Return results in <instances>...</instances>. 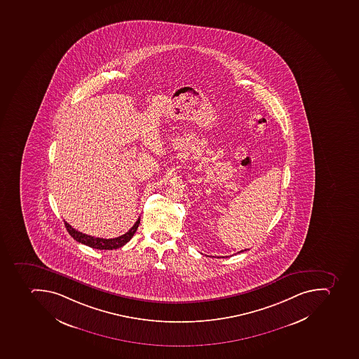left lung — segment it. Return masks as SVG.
<instances>
[{"label":"left lung","instance_id":"left-lung-1","mask_svg":"<svg viewBox=\"0 0 359 359\" xmlns=\"http://www.w3.org/2000/svg\"><path fill=\"white\" fill-rule=\"evenodd\" d=\"M244 251H247V250H244Z\"/></svg>","mask_w":359,"mask_h":359}]
</instances>
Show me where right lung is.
<instances>
[{"mask_svg": "<svg viewBox=\"0 0 359 359\" xmlns=\"http://www.w3.org/2000/svg\"><path fill=\"white\" fill-rule=\"evenodd\" d=\"M140 222H141V218H138L136 223L133 225L132 229L128 232L125 233L123 236H118V238H95V236H88V234H84V233L79 232L78 230L73 229L67 222L64 221V224H65V227H67L69 236H72L76 241L80 242V243L86 244L88 247L93 248V249L114 250L123 247L133 238V236L137 231Z\"/></svg>", "mask_w": 359, "mask_h": 359, "instance_id": "obj_1", "label": "right lung"}]
</instances>
